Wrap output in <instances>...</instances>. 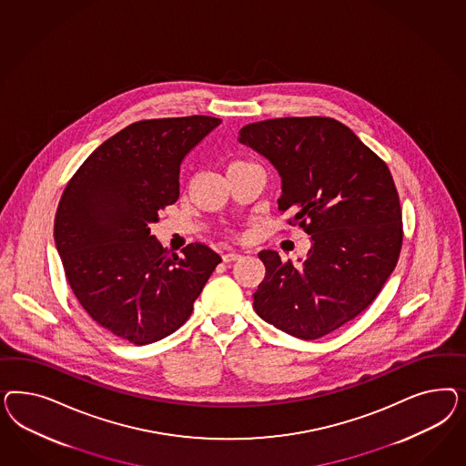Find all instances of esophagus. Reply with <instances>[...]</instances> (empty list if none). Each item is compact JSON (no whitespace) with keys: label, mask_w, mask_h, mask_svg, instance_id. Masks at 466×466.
I'll use <instances>...</instances> for the list:
<instances>
[{"label":"esophagus","mask_w":466,"mask_h":466,"mask_svg":"<svg viewBox=\"0 0 466 466\" xmlns=\"http://www.w3.org/2000/svg\"><path fill=\"white\" fill-rule=\"evenodd\" d=\"M240 254L238 253H226L222 256V259L226 261V263H230V261H236V259H239Z\"/></svg>","instance_id":"1"}]
</instances>
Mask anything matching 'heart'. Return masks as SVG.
Returning <instances> with one entry per match:
<instances>
[{"mask_svg": "<svg viewBox=\"0 0 466 466\" xmlns=\"http://www.w3.org/2000/svg\"><path fill=\"white\" fill-rule=\"evenodd\" d=\"M238 164H242V162H234V164H230V167H234V166H238Z\"/></svg>", "mask_w": 466, "mask_h": 466, "instance_id": "obj_1", "label": "heart"}]
</instances>
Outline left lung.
Listing matches in <instances>:
<instances>
[{"label":"left lung","mask_w":466,"mask_h":466,"mask_svg":"<svg viewBox=\"0 0 466 466\" xmlns=\"http://www.w3.org/2000/svg\"><path fill=\"white\" fill-rule=\"evenodd\" d=\"M239 143L282 179L279 208L310 238L306 258L258 254L261 319L302 339L352 321L381 292L401 249V208L388 166L350 127L329 117H280L242 127Z\"/></svg>","instance_id":"8db88e82"}]
</instances>
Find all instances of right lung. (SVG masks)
<instances>
[{
  "label": "right lung",
  "instance_id": "add662e5",
  "mask_svg": "<svg viewBox=\"0 0 466 466\" xmlns=\"http://www.w3.org/2000/svg\"><path fill=\"white\" fill-rule=\"evenodd\" d=\"M222 123L210 116L133 123L97 147L57 205L55 242L73 294L90 318L135 345L166 339L222 261L193 242L170 254L150 234L177 201L186 156Z\"/></svg>",
  "mask_w": 466,
  "mask_h": 466
}]
</instances>
